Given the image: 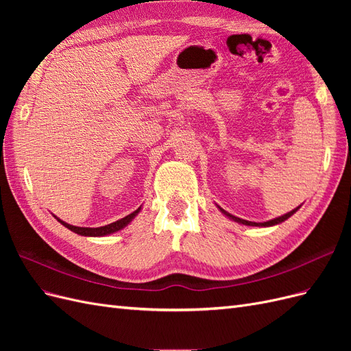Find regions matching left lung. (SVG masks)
Masks as SVG:
<instances>
[{
  "label": "left lung",
  "instance_id": "8db88e82",
  "mask_svg": "<svg viewBox=\"0 0 351 351\" xmlns=\"http://www.w3.org/2000/svg\"><path fill=\"white\" fill-rule=\"evenodd\" d=\"M300 206H302V205H300ZM300 206H297V208H294L293 210L287 212V214H284V215H281V217H277V218H274V219L265 221V222H253V221H246V219H241V218H239V217L231 215V214H228L227 210H224V209H222L221 206H218V205H217V208H218V209L222 212V214H224L227 218H230L231 221H234V222H239V224H243V226H249V227H272V226L281 224V222H284L285 219H289L291 215H294L295 212L300 209Z\"/></svg>",
  "mask_w": 351,
  "mask_h": 351
}]
</instances>
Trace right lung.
I'll use <instances>...</instances> for the list:
<instances>
[{
  "mask_svg": "<svg viewBox=\"0 0 351 351\" xmlns=\"http://www.w3.org/2000/svg\"><path fill=\"white\" fill-rule=\"evenodd\" d=\"M141 210H142V206L137 208V209L133 212V214H130V215H127V217H124V218H121V219H119V221H115V222H111V224H108V226H102V227H97V228H90V227H76V226L67 224L66 221L60 219V218L56 217V215H54V217H56V219L60 222V224H62L66 228H69L70 231L76 232V234H79V236H84V237H105V236L114 234V232L125 228V227L129 226L130 222L136 218V215L139 214Z\"/></svg>",
  "mask_w": 351,
  "mask_h": 351,
  "instance_id": "1",
  "label": "right lung"
}]
</instances>
